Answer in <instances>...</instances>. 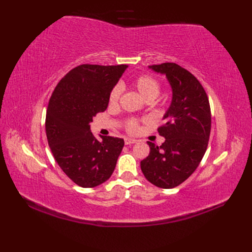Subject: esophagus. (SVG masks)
Segmentation results:
<instances>
[{
    "label": "esophagus",
    "instance_id": "esophagus-1",
    "mask_svg": "<svg viewBox=\"0 0 252 252\" xmlns=\"http://www.w3.org/2000/svg\"><path fill=\"white\" fill-rule=\"evenodd\" d=\"M138 143V140H134V139H125V144L126 145H131V144H135Z\"/></svg>",
    "mask_w": 252,
    "mask_h": 252
}]
</instances>
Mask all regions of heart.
<instances>
[{"instance_id":"obj_1","label":"heart","mask_w":252,"mask_h":252,"mask_svg":"<svg viewBox=\"0 0 252 252\" xmlns=\"http://www.w3.org/2000/svg\"><path fill=\"white\" fill-rule=\"evenodd\" d=\"M131 86L138 91L141 96L146 101H154L159 94L161 91V84L150 74H141L131 81ZM121 88L120 86H114L108 97L109 106H117L120 101ZM125 129L128 133L135 134L140 130V121L135 118H129L125 122Z\"/></svg>"}]
</instances>
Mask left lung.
I'll list each match as a JSON object with an SVG mask.
<instances>
[{
    "instance_id": "8db88e82",
    "label": "left lung",
    "mask_w": 252,
    "mask_h": 252,
    "mask_svg": "<svg viewBox=\"0 0 252 252\" xmlns=\"http://www.w3.org/2000/svg\"><path fill=\"white\" fill-rule=\"evenodd\" d=\"M166 74L172 88V102L158 128L165 142H148L149 156L141 169L151 184L170 189L186 181L200 165L208 146L211 111L207 94L194 75L175 63L151 65Z\"/></svg>"
}]
</instances>
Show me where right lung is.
<instances>
[{
    "label": "right lung",
    "mask_w": 252,
    "mask_h": 252,
    "mask_svg": "<svg viewBox=\"0 0 252 252\" xmlns=\"http://www.w3.org/2000/svg\"><path fill=\"white\" fill-rule=\"evenodd\" d=\"M127 67H74L50 96L45 121L48 145L61 169L81 187L93 188L107 181L124 147L123 139H95L89 123L107 109L110 91Z\"/></svg>",
    "instance_id": "obj_1"
}]
</instances>
